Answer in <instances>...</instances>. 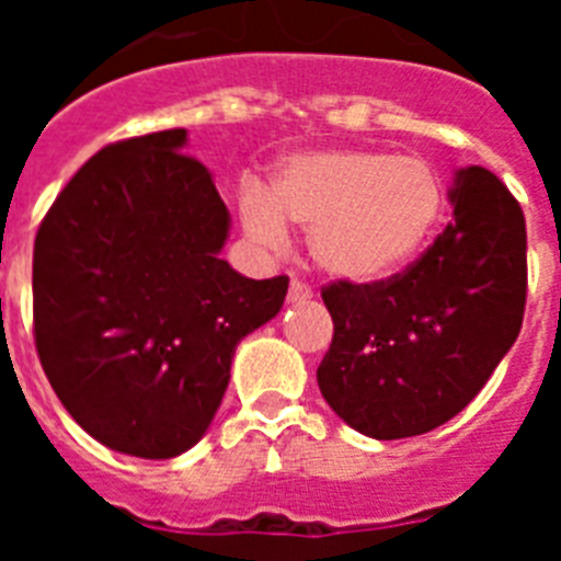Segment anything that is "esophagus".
Segmentation results:
<instances>
[{"label": "esophagus", "mask_w": 561, "mask_h": 561, "mask_svg": "<svg viewBox=\"0 0 561 561\" xmlns=\"http://www.w3.org/2000/svg\"><path fill=\"white\" fill-rule=\"evenodd\" d=\"M289 304H304V300H311L314 297V291H311V286H306L304 280H297V277H291L289 284Z\"/></svg>", "instance_id": "1"}]
</instances>
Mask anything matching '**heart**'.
Segmentation results:
<instances>
[{
    "mask_svg": "<svg viewBox=\"0 0 561 561\" xmlns=\"http://www.w3.org/2000/svg\"><path fill=\"white\" fill-rule=\"evenodd\" d=\"M238 202L247 236L261 247L280 250L289 225L309 227L320 270L348 284H374L427 241L440 213V185L419 157L325 148L277 162L270 191L244 182Z\"/></svg>",
    "mask_w": 561,
    "mask_h": 561,
    "instance_id": "b5f03b06",
    "label": "heart"
}]
</instances>
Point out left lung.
Returning a JSON list of instances; mask_svg holds the SVG:
<instances>
[{"label": "left lung", "mask_w": 561, "mask_h": 561, "mask_svg": "<svg viewBox=\"0 0 561 561\" xmlns=\"http://www.w3.org/2000/svg\"><path fill=\"white\" fill-rule=\"evenodd\" d=\"M453 225L379 284H331L334 340L317 368L329 408L376 440L447 424L514 345L525 311V219L485 168H460Z\"/></svg>", "instance_id": "left-lung-1"}]
</instances>
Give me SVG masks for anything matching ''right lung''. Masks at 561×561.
Segmentation results:
<instances>
[{
	"label": "right lung",
	"mask_w": 561,
	"mask_h": 561,
	"mask_svg": "<svg viewBox=\"0 0 561 561\" xmlns=\"http://www.w3.org/2000/svg\"><path fill=\"white\" fill-rule=\"evenodd\" d=\"M187 131L98 151L58 193L33 250V329L49 385L103 447L176 458L207 433L236 345L284 306L289 277L221 257L230 210Z\"/></svg>",
	"instance_id": "right-lung-1"
}]
</instances>
